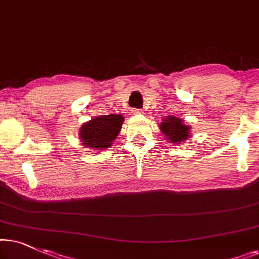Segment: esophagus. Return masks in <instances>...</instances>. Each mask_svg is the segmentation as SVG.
<instances>
[{"instance_id":"obj_1","label":"esophagus","mask_w":259,"mask_h":259,"mask_svg":"<svg viewBox=\"0 0 259 259\" xmlns=\"http://www.w3.org/2000/svg\"><path fill=\"white\" fill-rule=\"evenodd\" d=\"M143 110L141 109H133L132 110V115H142Z\"/></svg>"}]
</instances>
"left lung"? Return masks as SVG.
<instances>
[{"mask_svg": "<svg viewBox=\"0 0 259 259\" xmlns=\"http://www.w3.org/2000/svg\"><path fill=\"white\" fill-rule=\"evenodd\" d=\"M160 130L168 140V142L179 144L189 139V125L184 124V120L174 116H168L163 118L160 124Z\"/></svg>", "mask_w": 259, "mask_h": 259, "instance_id": "left-lung-1", "label": "left lung"}]
</instances>
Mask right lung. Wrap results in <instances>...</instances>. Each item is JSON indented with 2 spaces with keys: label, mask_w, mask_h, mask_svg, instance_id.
Segmentation results:
<instances>
[{
  "label": "right lung",
  "mask_w": 259,
  "mask_h": 259,
  "mask_svg": "<svg viewBox=\"0 0 259 259\" xmlns=\"http://www.w3.org/2000/svg\"><path fill=\"white\" fill-rule=\"evenodd\" d=\"M122 115H106L95 117L84 123L79 130V139L82 144L92 149L101 150L111 147L122 129Z\"/></svg>",
  "instance_id": "1"
}]
</instances>
